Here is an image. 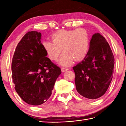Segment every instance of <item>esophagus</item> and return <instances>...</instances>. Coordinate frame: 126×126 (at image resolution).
Returning <instances> with one entry per match:
<instances>
[{
	"label": "esophagus",
	"mask_w": 126,
	"mask_h": 126,
	"mask_svg": "<svg viewBox=\"0 0 126 126\" xmlns=\"http://www.w3.org/2000/svg\"><path fill=\"white\" fill-rule=\"evenodd\" d=\"M68 69H68V68H65V67L62 68V69H61L62 72H65V71H68Z\"/></svg>",
	"instance_id": "1"
}]
</instances>
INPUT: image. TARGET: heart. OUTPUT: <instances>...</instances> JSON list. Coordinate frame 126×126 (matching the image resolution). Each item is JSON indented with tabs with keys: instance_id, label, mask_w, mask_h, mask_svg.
I'll return each mask as SVG.
<instances>
[{
	"instance_id": "heart-1",
	"label": "heart",
	"mask_w": 126,
	"mask_h": 126,
	"mask_svg": "<svg viewBox=\"0 0 126 126\" xmlns=\"http://www.w3.org/2000/svg\"><path fill=\"white\" fill-rule=\"evenodd\" d=\"M51 37L52 41L44 40L42 46L51 61H57L63 49L64 53L59 61L61 65H68L73 60H82L88 52L90 38L86 29L59 30L53 33Z\"/></svg>"
}]
</instances>
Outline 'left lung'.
Segmentation results:
<instances>
[{"label": "left lung", "mask_w": 126, "mask_h": 126, "mask_svg": "<svg viewBox=\"0 0 126 126\" xmlns=\"http://www.w3.org/2000/svg\"><path fill=\"white\" fill-rule=\"evenodd\" d=\"M114 58L105 38L93 34L83 61L73 67L76 89L81 95L94 99L106 92L113 78Z\"/></svg>", "instance_id": "8db88e82"}]
</instances>
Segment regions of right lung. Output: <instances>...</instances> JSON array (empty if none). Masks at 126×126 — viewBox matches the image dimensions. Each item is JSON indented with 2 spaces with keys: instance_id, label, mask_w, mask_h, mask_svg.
I'll return each mask as SVG.
<instances>
[{
  "instance_id": "right-lung-1",
  "label": "right lung",
  "mask_w": 126,
  "mask_h": 126,
  "mask_svg": "<svg viewBox=\"0 0 126 126\" xmlns=\"http://www.w3.org/2000/svg\"><path fill=\"white\" fill-rule=\"evenodd\" d=\"M41 33L28 32L17 45L12 59L15 89L23 101L33 106L46 102L52 94L61 68L46 56Z\"/></svg>"
}]
</instances>
